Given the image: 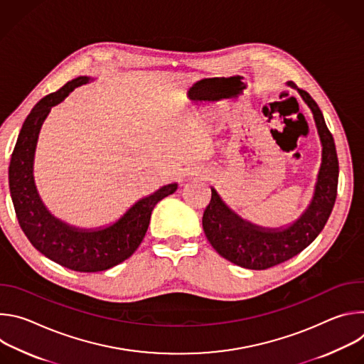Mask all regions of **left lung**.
<instances>
[{
  "label": "left lung",
  "instance_id": "8db88e82",
  "mask_svg": "<svg viewBox=\"0 0 364 364\" xmlns=\"http://www.w3.org/2000/svg\"><path fill=\"white\" fill-rule=\"evenodd\" d=\"M299 93L314 114L323 144L318 181L306 212L287 229L265 230L242 220L212 190V200L203 215L205 237L216 252L232 264L247 269H268L302 252L324 229L336 203L338 159L334 138L316 100L304 89H299Z\"/></svg>",
  "mask_w": 364,
  "mask_h": 364
}]
</instances>
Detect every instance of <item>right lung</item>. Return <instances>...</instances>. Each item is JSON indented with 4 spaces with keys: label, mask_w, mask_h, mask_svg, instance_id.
Segmentation results:
<instances>
[{
    "label": "right lung",
    "mask_w": 364,
    "mask_h": 364,
    "mask_svg": "<svg viewBox=\"0 0 364 364\" xmlns=\"http://www.w3.org/2000/svg\"><path fill=\"white\" fill-rule=\"evenodd\" d=\"M80 76L44 96L31 109L11 154L9 181L18 223L31 245L56 264L77 272L109 269L128 259L141 245L155 204L177 190L168 184L139 200L112 226L102 230H77L55 219L43 205L33 180V160L43 121L51 107L60 103L75 87L87 83Z\"/></svg>",
    "instance_id": "obj_1"
}]
</instances>
